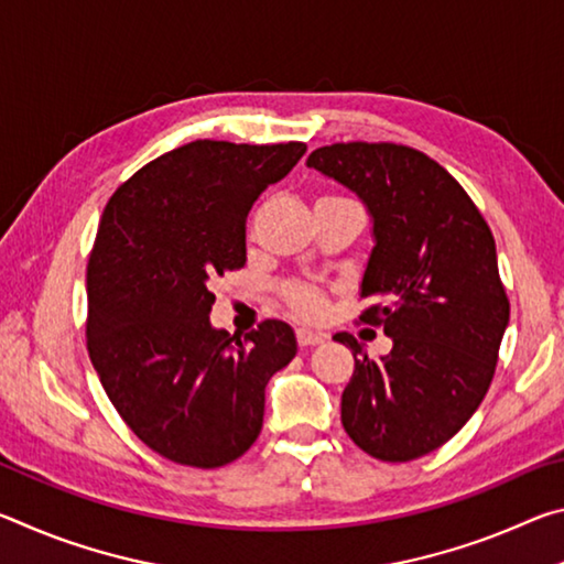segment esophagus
Here are the masks:
<instances>
[{"mask_svg":"<svg viewBox=\"0 0 564 564\" xmlns=\"http://www.w3.org/2000/svg\"><path fill=\"white\" fill-rule=\"evenodd\" d=\"M295 340H299L301 348H308V346H318V343L326 340V336H321V333H313L308 328H299V330H295Z\"/></svg>","mask_w":564,"mask_h":564,"instance_id":"esophagus-1","label":"esophagus"}]
</instances>
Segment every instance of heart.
<instances>
[{
  "label": "heart",
  "mask_w": 564,
  "mask_h": 564,
  "mask_svg": "<svg viewBox=\"0 0 564 564\" xmlns=\"http://www.w3.org/2000/svg\"><path fill=\"white\" fill-rule=\"evenodd\" d=\"M343 196H323L321 202H340ZM283 299L301 318H321L326 313V293L311 283H285Z\"/></svg>",
  "instance_id": "obj_1"
}]
</instances>
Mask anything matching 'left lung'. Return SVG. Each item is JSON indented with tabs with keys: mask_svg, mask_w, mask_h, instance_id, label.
Masks as SVG:
<instances>
[{
	"mask_svg": "<svg viewBox=\"0 0 564 564\" xmlns=\"http://www.w3.org/2000/svg\"><path fill=\"white\" fill-rule=\"evenodd\" d=\"M350 188L373 218L360 313L393 338L368 358L350 333L356 370L340 423L360 451L386 463L427 455L460 431L492 383L510 301L495 238L465 188L423 151L403 144H330L305 161Z\"/></svg>",
	"mask_w": 564,
	"mask_h": 564,
	"instance_id": "1",
	"label": "left lung"
}]
</instances>
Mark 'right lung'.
Wrapping results in <instances>:
<instances>
[{
    "mask_svg": "<svg viewBox=\"0 0 564 564\" xmlns=\"http://www.w3.org/2000/svg\"><path fill=\"white\" fill-rule=\"evenodd\" d=\"M305 144L191 141L113 191L87 265V348L133 435L171 463L221 467L256 443L265 386L295 336L263 321L243 338L208 321L212 285L246 263V216Z\"/></svg>",
    "mask_w": 564,
    "mask_h": 564,
    "instance_id": "1",
    "label": "right lung"
}]
</instances>
